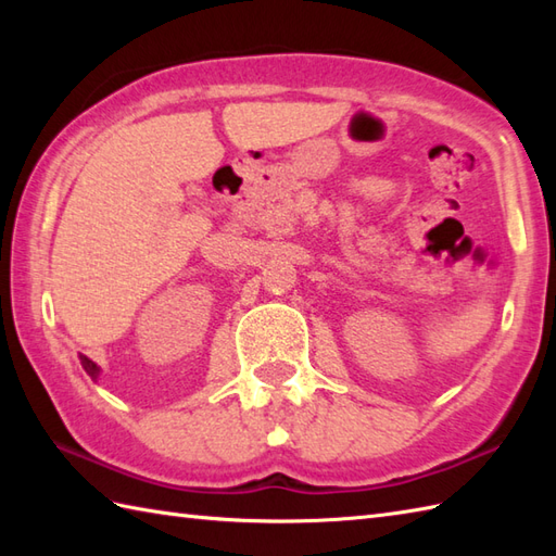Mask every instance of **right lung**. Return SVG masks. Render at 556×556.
<instances>
[{
    "mask_svg": "<svg viewBox=\"0 0 556 556\" xmlns=\"http://www.w3.org/2000/svg\"><path fill=\"white\" fill-rule=\"evenodd\" d=\"M80 365H83V370H86V372L92 377V380L98 382V377H100V368H98V365L92 363L90 358H86V356H80Z\"/></svg>",
    "mask_w": 556,
    "mask_h": 556,
    "instance_id": "1",
    "label": "right lung"
}]
</instances>
